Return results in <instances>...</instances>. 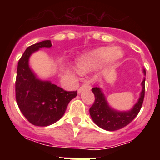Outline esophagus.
Here are the masks:
<instances>
[{"label":"esophagus","instance_id":"1","mask_svg":"<svg viewBox=\"0 0 160 160\" xmlns=\"http://www.w3.org/2000/svg\"><path fill=\"white\" fill-rule=\"evenodd\" d=\"M90 89H91V86H90L89 84H87V83H85V84L82 85L80 88H79V90H78V93H79V94H80V93L82 92L83 90H90Z\"/></svg>","mask_w":160,"mask_h":160}]
</instances>
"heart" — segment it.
I'll list each match as a JSON object with an SVG mask.
<instances>
[{
  "label": "heart",
  "mask_w": 160,
  "mask_h": 160,
  "mask_svg": "<svg viewBox=\"0 0 160 160\" xmlns=\"http://www.w3.org/2000/svg\"><path fill=\"white\" fill-rule=\"evenodd\" d=\"M122 56L123 53L119 47H101L77 59L75 62V69L79 74L85 75L90 70L105 63L114 62Z\"/></svg>",
  "instance_id": "obj_1"
}]
</instances>
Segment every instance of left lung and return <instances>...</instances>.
Listing matches in <instances>:
<instances>
[{
	"instance_id": "left-lung-1",
	"label": "left lung",
	"mask_w": 160,
	"mask_h": 160,
	"mask_svg": "<svg viewBox=\"0 0 160 160\" xmlns=\"http://www.w3.org/2000/svg\"><path fill=\"white\" fill-rule=\"evenodd\" d=\"M144 75H146L145 70H143ZM145 78L142 81V90L139 98L136 104H134L132 109L127 111H119L113 109L108 104L102 90L99 87L92 89V92L95 95V102L90 107V114L93 121L101 129L114 131L122 129L126 126L137 116L141 109L144 98L145 90Z\"/></svg>"
}]
</instances>
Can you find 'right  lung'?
Listing matches in <instances>:
<instances>
[{
  "mask_svg": "<svg viewBox=\"0 0 160 160\" xmlns=\"http://www.w3.org/2000/svg\"><path fill=\"white\" fill-rule=\"evenodd\" d=\"M51 41L29 46L19 60L16 80V99L19 109L31 124L48 126L64 115L77 91H65L48 80H40L29 65L31 55L41 48H51Z\"/></svg>",
  "mask_w": 160,
  "mask_h": 160,
  "instance_id": "right-lung-1",
  "label": "right lung"
}]
</instances>
